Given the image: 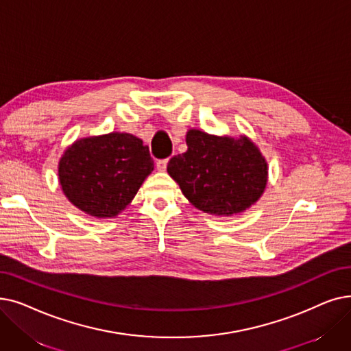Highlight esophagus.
Listing matches in <instances>:
<instances>
[{"label": "esophagus", "mask_w": 351, "mask_h": 351, "mask_svg": "<svg viewBox=\"0 0 351 351\" xmlns=\"http://www.w3.org/2000/svg\"><path fill=\"white\" fill-rule=\"evenodd\" d=\"M166 167H167V159H163V160H158V162H156V169H158L159 172H165Z\"/></svg>", "instance_id": "obj_1"}]
</instances>
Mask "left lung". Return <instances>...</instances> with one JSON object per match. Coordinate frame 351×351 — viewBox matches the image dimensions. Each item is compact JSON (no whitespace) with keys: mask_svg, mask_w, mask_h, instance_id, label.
I'll use <instances>...</instances> for the list:
<instances>
[{"mask_svg":"<svg viewBox=\"0 0 351 351\" xmlns=\"http://www.w3.org/2000/svg\"><path fill=\"white\" fill-rule=\"evenodd\" d=\"M186 146L185 154L167 163V173L196 209L215 217H232L263 196L268 163L247 134L234 138L189 129Z\"/></svg>","mask_w":351,"mask_h":351,"instance_id":"1","label":"left lung"}]
</instances>
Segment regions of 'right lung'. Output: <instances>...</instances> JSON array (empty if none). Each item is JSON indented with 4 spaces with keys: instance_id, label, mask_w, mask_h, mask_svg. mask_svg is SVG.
Listing matches in <instances>:
<instances>
[{
    "instance_id": "obj_1",
    "label": "right lung",
    "mask_w": 351,
    "mask_h": 351,
    "mask_svg": "<svg viewBox=\"0 0 351 351\" xmlns=\"http://www.w3.org/2000/svg\"><path fill=\"white\" fill-rule=\"evenodd\" d=\"M149 146L138 136L112 132L70 145L58 160V182L67 199L95 218H114L154 171Z\"/></svg>"
}]
</instances>
